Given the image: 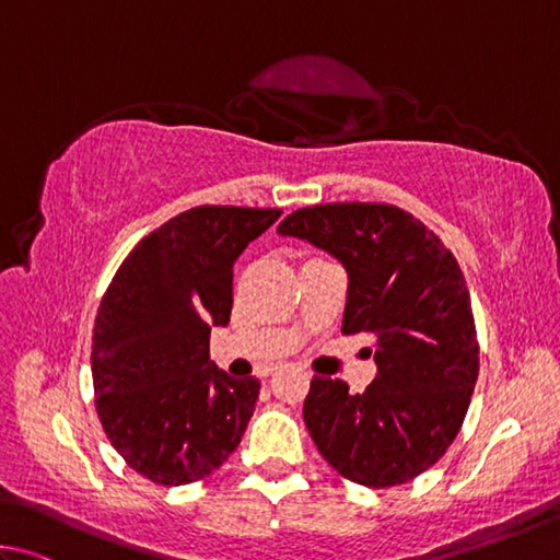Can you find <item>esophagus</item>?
<instances>
[{"mask_svg": "<svg viewBox=\"0 0 560 560\" xmlns=\"http://www.w3.org/2000/svg\"><path fill=\"white\" fill-rule=\"evenodd\" d=\"M275 371H278V369H275V366H270V369H265V371H262V376H272V374H275Z\"/></svg>", "mask_w": 560, "mask_h": 560, "instance_id": "34e87169", "label": "esophagus"}]
</instances>
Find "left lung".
Instances as JSON below:
<instances>
[{"label": "left lung", "instance_id": "left-lung-1", "mask_svg": "<svg viewBox=\"0 0 560 560\" xmlns=\"http://www.w3.org/2000/svg\"><path fill=\"white\" fill-rule=\"evenodd\" d=\"M278 233L345 265L341 331L376 337L378 374L364 394L351 396L339 378H312L302 408L312 440L351 482H410L453 445L479 374L472 302L455 255L388 203L310 206L292 211Z\"/></svg>", "mask_w": 560, "mask_h": 560}]
</instances>
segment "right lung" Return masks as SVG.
<instances>
[{
  "mask_svg": "<svg viewBox=\"0 0 560 560\" xmlns=\"http://www.w3.org/2000/svg\"><path fill=\"white\" fill-rule=\"evenodd\" d=\"M280 209L196 206L135 245L97 307L95 410L137 475L179 487L238 447L260 394L209 361L211 327L233 307V262Z\"/></svg>",
  "mask_w": 560,
  "mask_h": 560,
  "instance_id": "right-lung-1",
  "label": "right lung"
}]
</instances>
